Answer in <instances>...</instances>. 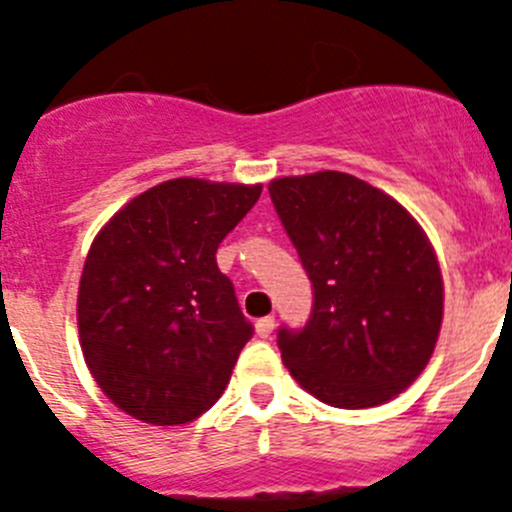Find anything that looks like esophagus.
<instances>
[{
	"mask_svg": "<svg viewBox=\"0 0 512 512\" xmlns=\"http://www.w3.org/2000/svg\"><path fill=\"white\" fill-rule=\"evenodd\" d=\"M273 328H276V318H273V315H266V318L256 320V335L258 337H271Z\"/></svg>",
	"mask_w": 512,
	"mask_h": 512,
	"instance_id": "obj_1",
	"label": "esophagus"
}]
</instances>
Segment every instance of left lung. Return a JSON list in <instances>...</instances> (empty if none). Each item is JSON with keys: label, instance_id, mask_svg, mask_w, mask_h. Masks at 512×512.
<instances>
[{"label": "left lung", "instance_id": "1", "mask_svg": "<svg viewBox=\"0 0 512 512\" xmlns=\"http://www.w3.org/2000/svg\"><path fill=\"white\" fill-rule=\"evenodd\" d=\"M268 192L313 283L303 330H278L283 362L330 407L389 402L431 360L444 318L424 229L397 199L345 172L278 177Z\"/></svg>", "mask_w": 512, "mask_h": 512}]
</instances>
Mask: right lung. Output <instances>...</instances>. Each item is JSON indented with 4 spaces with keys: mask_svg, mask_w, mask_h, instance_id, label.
I'll list each match as a JSON object with an SVG mask.
<instances>
[{
    "mask_svg": "<svg viewBox=\"0 0 512 512\" xmlns=\"http://www.w3.org/2000/svg\"><path fill=\"white\" fill-rule=\"evenodd\" d=\"M261 184L179 177L138 194L93 239L78 335L105 397L155 426L194 421L221 397L254 335L217 249Z\"/></svg>",
    "mask_w": 512,
    "mask_h": 512,
    "instance_id": "obj_1",
    "label": "right lung"
}]
</instances>
